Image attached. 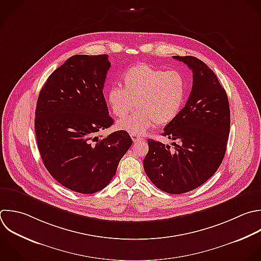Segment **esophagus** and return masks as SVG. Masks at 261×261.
<instances>
[{
    "label": "esophagus",
    "mask_w": 261,
    "mask_h": 261,
    "mask_svg": "<svg viewBox=\"0 0 261 261\" xmlns=\"http://www.w3.org/2000/svg\"><path fill=\"white\" fill-rule=\"evenodd\" d=\"M130 138H132V140H133L134 143L143 141V138H142L141 136H138V135H135V134H130Z\"/></svg>",
    "instance_id": "esophagus-1"
}]
</instances>
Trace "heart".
Instances as JSON below:
<instances>
[{
    "label": "heart",
    "mask_w": 261,
    "mask_h": 261,
    "mask_svg": "<svg viewBox=\"0 0 261 261\" xmlns=\"http://www.w3.org/2000/svg\"><path fill=\"white\" fill-rule=\"evenodd\" d=\"M122 86L112 87L107 100L112 112L124 118L133 109L137 111L117 126L130 134L142 135L155 123L168 124L176 118L187 96V83L177 70H163L141 63L126 69L122 74Z\"/></svg>",
    "instance_id": "heart-1"
}]
</instances>
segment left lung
Wrapping results in <instances>:
<instances>
[{
  "label": "left lung",
  "instance_id": "8db88e82",
  "mask_svg": "<svg viewBox=\"0 0 261 261\" xmlns=\"http://www.w3.org/2000/svg\"><path fill=\"white\" fill-rule=\"evenodd\" d=\"M193 72L186 106L169 122L162 136L169 145L149 139L144 169L150 180L168 194L195 190L209 179L225 154L230 126L229 104L215 73L194 56H173Z\"/></svg>",
  "mask_w": 261,
  "mask_h": 261
}]
</instances>
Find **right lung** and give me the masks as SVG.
<instances>
[{"label":"right lung","instance_id":"right-lung-1","mask_svg":"<svg viewBox=\"0 0 261 261\" xmlns=\"http://www.w3.org/2000/svg\"><path fill=\"white\" fill-rule=\"evenodd\" d=\"M108 55H74L48 77L35 118L38 148L50 174L82 194L104 189L133 140L125 130L98 134L113 124L103 88Z\"/></svg>","mask_w":261,"mask_h":261}]
</instances>
